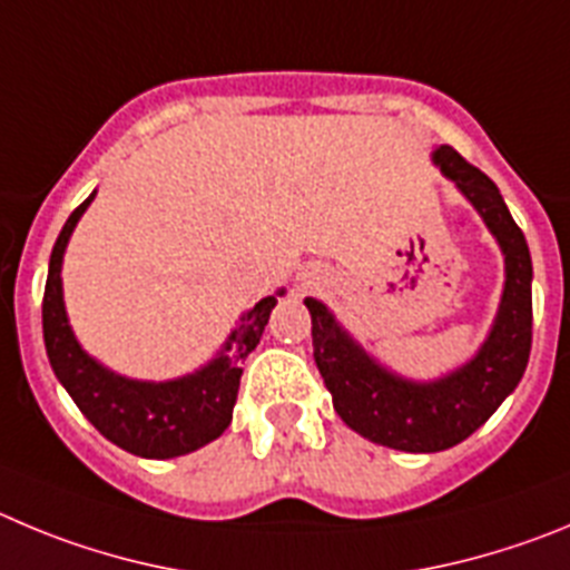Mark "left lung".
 Returning a JSON list of instances; mask_svg holds the SVG:
<instances>
[{"label": "left lung", "instance_id": "left-lung-1", "mask_svg": "<svg viewBox=\"0 0 570 570\" xmlns=\"http://www.w3.org/2000/svg\"><path fill=\"white\" fill-rule=\"evenodd\" d=\"M432 161L458 184L505 255L500 309L480 352L438 381H406L366 355L321 301H304L312 315L317 372L343 423L372 443L412 454L451 449L474 434L514 392L531 355V253L525 235L497 184L454 147H438Z\"/></svg>", "mask_w": 570, "mask_h": 570}]
</instances>
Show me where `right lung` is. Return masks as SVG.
Returning <instances> with one entry per match:
<instances>
[{
    "instance_id": "add662e5",
    "label": "right lung",
    "mask_w": 570,
    "mask_h": 570,
    "mask_svg": "<svg viewBox=\"0 0 570 570\" xmlns=\"http://www.w3.org/2000/svg\"><path fill=\"white\" fill-rule=\"evenodd\" d=\"M94 198L96 193L70 213L50 253L42 301L45 348H48L50 366L81 414L110 443L130 451L136 458H181L222 438L229 425L240 374H244L240 363L258 346L278 297L269 295L258 301L240 317L238 330L229 335L218 357H213L198 372L164 383L130 381L110 372L79 346L68 323V312H65V297H61V258H65L76 224ZM278 295H284V289Z\"/></svg>"
}]
</instances>
